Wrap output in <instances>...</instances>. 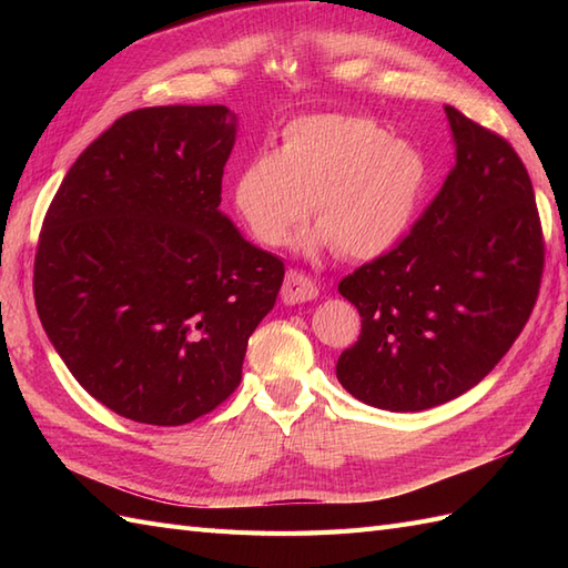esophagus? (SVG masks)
I'll list each match as a JSON object with an SVG mask.
<instances>
[{"label":"esophagus","mask_w":568,"mask_h":568,"mask_svg":"<svg viewBox=\"0 0 568 568\" xmlns=\"http://www.w3.org/2000/svg\"><path fill=\"white\" fill-rule=\"evenodd\" d=\"M283 303L285 305H297V303H310L320 295L317 283L312 281L310 275L300 271H287L285 283H283Z\"/></svg>","instance_id":"obj_1"}]
</instances>
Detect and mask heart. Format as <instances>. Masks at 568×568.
<instances>
[{"mask_svg": "<svg viewBox=\"0 0 568 568\" xmlns=\"http://www.w3.org/2000/svg\"><path fill=\"white\" fill-rule=\"evenodd\" d=\"M429 178L425 151L376 119L315 114L287 124L277 153L248 161L234 204L251 236L271 248L307 222L312 204L317 229L305 246L366 261L405 236Z\"/></svg>", "mask_w": 568, "mask_h": 568, "instance_id": "heart-1", "label": "heart"}]
</instances>
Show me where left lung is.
Wrapping results in <instances>:
<instances>
[{"label":"left lung","mask_w":568,"mask_h":568,"mask_svg":"<svg viewBox=\"0 0 568 568\" xmlns=\"http://www.w3.org/2000/svg\"><path fill=\"white\" fill-rule=\"evenodd\" d=\"M456 163L383 256L339 283L361 315L336 378L361 403L419 413L484 381L537 303L545 236L532 180L508 141L454 106Z\"/></svg>","instance_id":"left-lung-1"}]
</instances>
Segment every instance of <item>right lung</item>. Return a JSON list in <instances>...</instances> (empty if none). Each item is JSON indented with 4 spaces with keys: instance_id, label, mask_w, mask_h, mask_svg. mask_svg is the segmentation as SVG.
<instances>
[{
    "instance_id": "obj_1",
    "label": "right lung",
    "mask_w": 568,
    "mask_h": 568,
    "mask_svg": "<svg viewBox=\"0 0 568 568\" xmlns=\"http://www.w3.org/2000/svg\"><path fill=\"white\" fill-rule=\"evenodd\" d=\"M234 141L224 104L129 112L45 212L41 324L82 388L126 419L178 427L222 405L283 285V261L220 212Z\"/></svg>"
}]
</instances>
